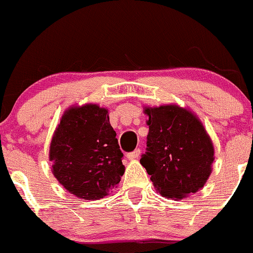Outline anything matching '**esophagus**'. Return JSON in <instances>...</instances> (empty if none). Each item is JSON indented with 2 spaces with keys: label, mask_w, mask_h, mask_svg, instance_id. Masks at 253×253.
I'll use <instances>...</instances> for the list:
<instances>
[{
  "label": "esophagus",
  "mask_w": 253,
  "mask_h": 253,
  "mask_svg": "<svg viewBox=\"0 0 253 253\" xmlns=\"http://www.w3.org/2000/svg\"><path fill=\"white\" fill-rule=\"evenodd\" d=\"M139 156H140V149H135L134 151L126 154L127 160H135V159H137Z\"/></svg>",
  "instance_id": "1"
}]
</instances>
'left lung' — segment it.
I'll use <instances>...</instances> for the list:
<instances>
[{
    "instance_id": "left-lung-1",
    "label": "left lung",
    "mask_w": 253,
    "mask_h": 253,
    "mask_svg": "<svg viewBox=\"0 0 253 253\" xmlns=\"http://www.w3.org/2000/svg\"><path fill=\"white\" fill-rule=\"evenodd\" d=\"M146 151L140 164L162 197L182 199L206 184L214 147L201 122L177 106L146 108Z\"/></svg>"
}]
</instances>
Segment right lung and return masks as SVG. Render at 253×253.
I'll list each match as a JSON object with an SVG mask.
<instances>
[{"mask_svg": "<svg viewBox=\"0 0 253 253\" xmlns=\"http://www.w3.org/2000/svg\"><path fill=\"white\" fill-rule=\"evenodd\" d=\"M109 123L108 111L96 104L71 108L64 114L50 145L52 173L79 198L108 196L124 174L123 152Z\"/></svg>", "mask_w": 253, "mask_h": 253, "instance_id": "add662e5", "label": "right lung"}]
</instances>
